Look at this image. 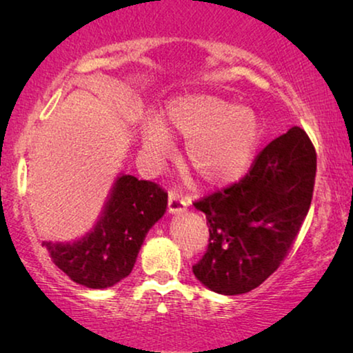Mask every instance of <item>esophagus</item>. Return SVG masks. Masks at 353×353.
<instances>
[{
    "mask_svg": "<svg viewBox=\"0 0 353 353\" xmlns=\"http://www.w3.org/2000/svg\"><path fill=\"white\" fill-rule=\"evenodd\" d=\"M188 207V201L178 194L176 191H168V212L170 214H178Z\"/></svg>",
    "mask_w": 353,
    "mask_h": 353,
    "instance_id": "34e87169",
    "label": "esophagus"
}]
</instances>
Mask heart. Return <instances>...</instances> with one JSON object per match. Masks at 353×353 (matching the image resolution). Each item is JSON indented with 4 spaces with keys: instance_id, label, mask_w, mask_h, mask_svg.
Returning <instances> with one entry per match:
<instances>
[{
    "instance_id": "heart-1",
    "label": "heart",
    "mask_w": 353,
    "mask_h": 353,
    "mask_svg": "<svg viewBox=\"0 0 353 353\" xmlns=\"http://www.w3.org/2000/svg\"><path fill=\"white\" fill-rule=\"evenodd\" d=\"M163 126L186 139L185 165L210 186L243 176L262 137L254 110L209 93L180 96L163 110V125L157 120L143 125V146L156 162L172 151V138Z\"/></svg>"
}]
</instances>
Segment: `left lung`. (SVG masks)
<instances>
[{
  "mask_svg": "<svg viewBox=\"0 0 353 353\" xmlns=\"http://www.w3.org/2000/svg\"><path fill=\"white\" fill-rule=\"evenodd\" d=\"M316 152L302 128L267 144L239 181L194 201L209 244L192 273L214 292L259 288L286 259L312 204Z\"/></svg>",
  "mask_w": 353,
  "mask_h": 353,
  "instance_id": "1",
  "label": "left lung"
}]
</instances>
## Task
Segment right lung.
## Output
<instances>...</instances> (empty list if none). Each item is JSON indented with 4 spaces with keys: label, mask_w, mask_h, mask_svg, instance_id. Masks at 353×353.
<instances>
[{
    "label": "right lung",
    "mask_w": 353,
    "mask_h": 353,
    "mask_svg": "<svg viewBox=\"0 0 353 353\" xmlns=\"http://www.w3.org/2000/svg\"><path fill=\"white\" fill-rule=\"evenodd\" d=\"M165 209L167 192L157 183L122 175L88 234L70 244L43 245L72 281L91 289L114 286L132 273L146 233Z\"/></svg>",
    "instance_id": "obj_1"
}]
</instances>
